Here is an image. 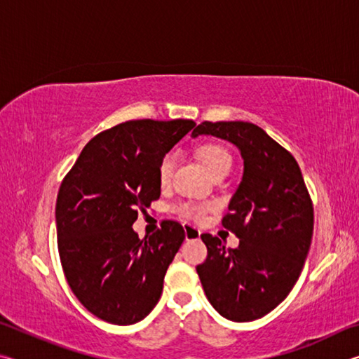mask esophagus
Here are the masks:
<instances>
[{"instance_id": "34e87169", "label": "esophagus", "mask_w": 359, "mask_h": 359, "mask_svg": "<svg viewBox=\"0 0 359 359\" xmlns=\"http://www.w3.org/2000/svg\"><path fill=\"white\" fill-rule=\"evenodd\" d=\"M184 231H185V239L187 241L199 239V236H201V231H199L198 228L191 226L190 223H184Z\"/></svg>"}]
</instances>
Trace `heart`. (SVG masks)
<instances>
[{
    "instance_id": "heart-1",
    "label": "heart",
    "mask_w": 359,
    "mask_h": 359,
    "mask_svg": "<svg viewBox=\"0 0 359 359\" xmlns=\"http://www.w3.org/2000/svg\"><path fill=\"white\" fill-rule=\"evenodd\" d=\"M198 155L201 158L205 169H208L212 175H215L217 172H222V171H229L231 166H233V156H231L226 147H223V145L218 142L203 144L201 147L198 149ZM174 168H175V155L172 151H168V154L161 156L160 163H158V180H160V184L165 185L171 180ZM208 209L209 205L205 204L182 203L177 205V209L175 210L179 212V215L188 218V220L199 222L203 220V217Z\"/></svg>"
}]
</instances>
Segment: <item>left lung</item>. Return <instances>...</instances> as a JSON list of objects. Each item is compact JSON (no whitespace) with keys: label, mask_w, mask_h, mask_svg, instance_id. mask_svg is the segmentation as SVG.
I'll return each instance as SVG.
<instances>
[{"label":"left lung","mask_w":359,"mask_h":359,"mask_svg":"<svg viewBox=\"0 0 359 359\" xmlns=\"http://www.w3.org/2000/svg\"><path fill=\"white\" fill-rule=\"evenodd\" d=\"M199 135L226 139L244 158L242 182L222 220L239 247L201 234L208 258L196 266L199 280L222 317L258 320L301 276L313 234L311 194L294 156L250 121H203L193 130V137Z\"/></svg>","instance_id":"8db88e82"}]
</instances>
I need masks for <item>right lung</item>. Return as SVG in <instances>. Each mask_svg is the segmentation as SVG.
<instances>
[{
    "label": "right lung",
    "instance_id": "right-lung-1",
    "mask_svg": "<svg viewBox=\"0 0 359 359\" xmlns=\"http://www.w3.org/2000/svg\"><path fill=\"white\" fill-rule=\"evenodd\" d=\"M193 120H130L85 145L57 196L58 253L82 306L112 325H133L156 306L169 264L185 239L163 220L150 238L133 231L137 212L161 193L158 163Z\"/></svg>",
    "mask_w": 359,
    "mask_h": 359
}]
</instances>
